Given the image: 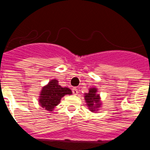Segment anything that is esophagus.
Instances as JSON below:
<instances>
[{
    "label": "esophagus",
    "mask_w": 150,
    "mask_h": 150,
    "mask_svg": "<svg viewBox=\"0 0 150 150\" xmlns=\"http://www.w3.org/2000/svg\"><path fill=\"white\" fill-rule=\"evenodd\" d=\"M72 91H73V93H74V95H77L78 94V89L76 88H72Z\"/></svg>",
    "instance_id": "obj_1"
}]
</instances>
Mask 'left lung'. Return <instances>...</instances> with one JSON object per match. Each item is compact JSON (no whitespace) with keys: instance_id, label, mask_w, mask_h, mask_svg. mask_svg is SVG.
I'll use <instances>...</instances> for the list:
<instances>
[{"instance_id":"left-lung-1","label":"left lung","mask_w":150,"mask_h":150,"mask_svg":"<svg viewBox=\"0 0 150 150\" xmlns=\"http://www.w3.org/2000/svg\"><path fill=\"white\" fill-rule=\"evenodd\" d=\"M96 88L89 89L88 94H86L85 99L87 103V105L89 107L91 111H94V108H98L100 105L99 104V95L96 94Z\"/></svg>"}]
</instances>
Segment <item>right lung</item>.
Here are the masks:
<instances>
[{"mask_svg": "<svg viewBox=\"0 0 150 150\" xmlns=\"http://www.w3.org/2000/svg\"><path fill=\"white\" fill-rule=\"evenodd\" d=\"M72 91L68 88H62L59 85V81L53 79L43 87L40 96V104L46 110L52 111L55 106L60 103L62 97L65 95H71Z\"/></svg>", "mask_w": 150, "mask_h": 150, "instance_id": "1", "label": "right lung"}]
</instances>
